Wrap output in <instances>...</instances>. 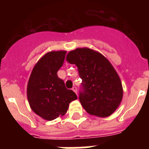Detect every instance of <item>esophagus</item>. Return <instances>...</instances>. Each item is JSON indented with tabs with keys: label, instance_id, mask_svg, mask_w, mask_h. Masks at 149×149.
<instances>
[{
	"label": "esophagus",
	"instance_id": "obj_1",
	"mask_svg": "<svg viewBox=\"0 0 149 149\" xmlns=\"http://www.w3.org/2000/svg\"><path fill=\"white\" fill-rule=\"evenodd\" d=\"M72 90H73L74 92V93H76V94H77V87H76L75 86L72 87Z\"/></svg>",
	"mask_w": 149,
	"mask_h": 149
}]
</instances>
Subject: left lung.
Returning <instances> with one entry per match:
<instances>
[{
	"instance_id": "left-lung-1",
	"label": "left lung",
	"mask_w": 149,
	"mask_h": 149,
	"mask_svg": "<svg viewBox=\"0 0 149 149\" xmlns=\"http://www.w3.org/2000/svg\"><path fill=\"white\" fill-rule=\"evenodd\" d=\"M66 60L77 67L82 79L79 100L90 115L107 117L120 104L123 95L119 75L109 60L89 48H77Z\"/></svg>"
}]
</instances>
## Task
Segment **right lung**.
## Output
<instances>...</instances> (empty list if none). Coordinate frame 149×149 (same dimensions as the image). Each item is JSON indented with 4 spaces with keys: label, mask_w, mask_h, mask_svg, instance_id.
Returning <instances> with one entry per match:
<instances>
[{
    "label": "right lung",
    "mask_w": 149,
    "mask_h": 149,
    "mask_svg": "<svg viewBox=\"0 0 149 149\" xmlns=\"http://www.w3.org/2000/svg\"><path fill=\"white\" fill-rule=\"evenodd\" d=\"M65 54L64 51L46 54L36 64L29 79L27 94L30 107L45 120H54L65 115L69 103L77 98L57 76Z\"/></svg>",
    "instance_id": "1"
}]
</instances>
